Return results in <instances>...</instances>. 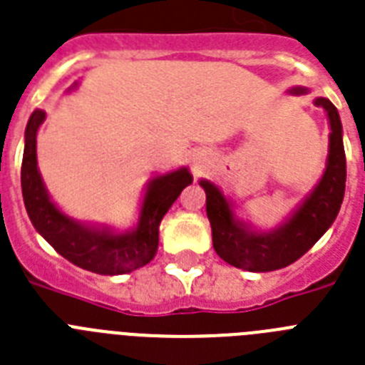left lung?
I'll return each instance as SVG.
<instances>
[{"instance_id": "obj_1", "label": "left lung", "mask_w": 365, "mask_h": 365, "mask_svg": "<svg viewBox=\"0 0 365 365\" xmlns=\"http://www.w3.org/2000/svg\"><path fill=\"white\" fill-rule=\"evenodd\" d=\"M303 93L304 88H294ZM317 107L327 110L331 121V149L323 179L310 197L299 208L295 216L275 232H249L235 220L227 199L220 190L201 180L199 185L207 192V216L212 227V244L220 258L230 266L247 272H273L303 257L317 240L332 225L345 194V151L341 140V121L338 110L329 99H316Z\"/></svg>"}]
</instances>
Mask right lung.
<instances>
[{
  "label": "right lung",
  "mask_w": 365,
  "mask_h": 365,
  "mask_svg": "<svg viewBox=\"0 0 365 365\" xmlns=\"http://www.w3.org/2000/svg\"><path fill=\"white\" fill-rule=\"evenodd\" d=\"M43 116L42 110L31 114L21 160V194L34 229L71 264L99 275H121L151 262L158 249V225L180 192L192 185L190 171L182 168L149 182L135 232L110 235L107 230L86 229L49 201L36 170V130Z\"/></svg>",
  "instance_id": "add662e5"
}]
</instances>
